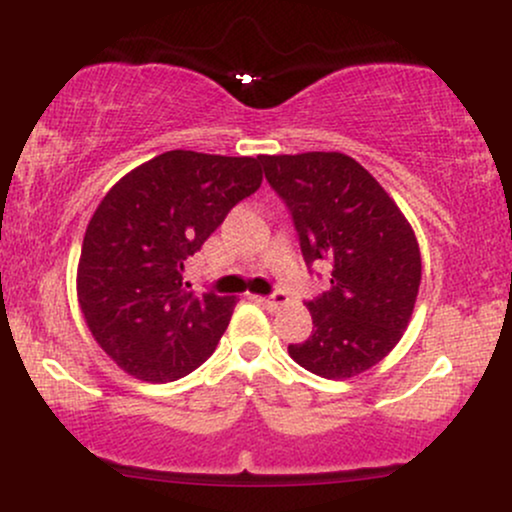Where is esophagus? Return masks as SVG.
I'll return each mask as SVG.
<instances>
[{
    "label": "esophagus",
    "mask_w": 512,
    "mask_h": 512,
    "mask_svg": "<svg viewBox=\"0 0 512 512\" xmlns=\"http://www.w3.org/2000/svg\"><path fill=\"white\" fill-rule=\"evenodd\" d=\"M257 303L264 305V308H269V310H276V308H279V305L286 303V296H284V291H274L272 296H260V298H257Z\"/></svg>",
    "instance_id": "34e87169"
}]
</instances>
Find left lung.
Masks as SVG:
<instances>
[{
	"mask_svg": "<svg viewBox=\"0 0 512 512\" xmlns=\"http://www.w3.org/2000/svg\"><path fill=\"white\" fill-rule=\"evenodd\" d=\"M284 199L303 260L330 262V291L308 301L313 334L289 344L298 366L322 378H354L395 349L414 313L421 252L392 197L339 151L257 156Z\"/></svg>",
	"mask_w": 512,
	"mask_h": 512,
	"instance_id": "left-lung-1",
	"label": "left lung"
}]
</instances>
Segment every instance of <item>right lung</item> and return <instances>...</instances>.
I'll return each instance as SVG.
<instances>
[{
    "label": "right lung",
    "instance_id": "obj_1",
    "mask_svg": "<svg viewBox=\"0 0 512 512\" xmlns=\"http://www.w3.org/2000/svg\"><path fill=\"white\" fill-rule=\"evenodd\" d=\"M260 185L257 158L175 149L103 197L81 245L76 293L88 330L122 370L170 383L214 354L236 298L192 291L185 260Z\"/></svg>",
    "mask_w": 512,
    "mask_h": 512
}]
</instances>
